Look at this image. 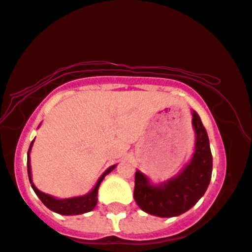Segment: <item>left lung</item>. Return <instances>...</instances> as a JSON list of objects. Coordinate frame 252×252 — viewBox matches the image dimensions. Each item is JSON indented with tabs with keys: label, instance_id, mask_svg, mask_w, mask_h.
Listing matches in <instances>:
<instances>
[{
	"label": "left lung",
	"instance_id": "8db88e82",
	"mask_svg": "<svg viewBox=\"0 0 252 252\" xmlns=\"http://www.w3.org/2000/svg\"><path fill=\"white\" fill-rule=\"evenodd\" d=\"M192 116L195 151L192 160L178 176L154 186L137 170L133 197L138 207L147 214L162 218L182 215L197 203L210 184L212 155L208 133L195 111L192 112Z\"/></svg>",
	"mask_w": 252,
	"mask_h": 252
}]
</instances>
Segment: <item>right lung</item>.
<instances>
[{"label": "right lung", "instance_id": "obj_1", "mask_svg": "<svg viewBox=\"0 0 252 252\" xmlns=\"http://www.w3.org/2000/svg\"><path fill=\"white\" fill-rule=\"evenodd\" d=\"M34 140L31 143V146L28 148V153H27V171H28V178H30V183L32 185V189H34V192L38 198L42 201L45 207L50 209L54 212H57L59 215H65V216H72V215H81V214H86V212H89L91 210H94L95 204H97L98 201V189L100 186V183L102 182V179L105 178L106 175H108L109 172L112 171L113 169L115 168V164L109 166V168L106 170V171L102 173L100 178L95 184V186L94 187V189L91 190L90 193H88L87 195L83 196H77V197H69V198H56L51 195H48L41 190H38L35 185L33 184V180H32V172H31V158H30V152L32 150V146H33Z\"/></svg>", "mask_w": 252, "mask_h": 252}]
</instances>
